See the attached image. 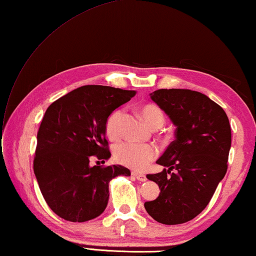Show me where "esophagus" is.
Listing matches in <instances>:
<instances>
[{"instance_id":"1","label":"esophagus","mask_w":256,"mask_h":256,"mask_svg":"<svg viewBox=\"0 0 256 256\" xmlns=\"http://www.w3.org/2000/svg\"><path fill=\"white\" fill-rule=\"evenodd\" d=\"M136 178H137L138 180L140 182H146V176L144 174H141V173H137V172H132V173Z\"/></svg>"}]
</instances>
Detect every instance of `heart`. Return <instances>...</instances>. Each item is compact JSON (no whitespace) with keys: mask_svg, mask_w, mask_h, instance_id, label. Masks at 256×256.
<instances>
[{"mask_svg":"<svg viewBox=\"0 0 256 256\" xmlns=\"http://www.w3.org/2000/svg\"><path fill=\"white\" fill-rule=\"evenodd\" d=\"M141 114L144 120L152 128L161 127L164 122V114L160 107L153 104H146L141 107ZM124 110H114L106 120V134L112 140L118 139L122 132V122ZM158 156V149L152 144H118L114 151L115 160L134 170H144L148 164L154 160Z\"/></svg>","mask_w":256,"mask_h":256,"instance_id":"heart-1","label":"heart"}]
</instances>
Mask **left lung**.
Listing matches in <instances>:
<instances>
[{
	"label": "left lung",
	"instance_id": "1",
	"mask_svg": "<svg viewBox=\"0 0 256 256\" xmlns=\"http://www.w3.org/2000/svg\"><path fill=\"white\" fill-rule=\"evenodd\" d=\"M150 98L176 128L175 140L156 161L168 170L146 175L161 192L144 208L160 224H184L206 208L226 173L229 119L222 107L196 90L162 88Z\"/></svg>",
	"mask_w": 256,
	"mask_h": 256
}]
</instances>
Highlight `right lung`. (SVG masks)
I'll list each match as a JSON object with an SVG mask.
<instances>
[{"mask_svg":"<svg viewBox=\"0 0 256 256\" xmlns=\"http://www.w3.org/2000/svg\"><path fill=\"white\" fill-rule=\"evenodd\" d=\"M136 90L85 85L51 104L37 134L34 173L50 209L72 222L92 220L104 212L108 184L122 166H90V158H110L106 120Z\"/></svg>","mask_w":256,"mask_h":256,"instance_id":"1","label":"right lung"}]
</instances>
